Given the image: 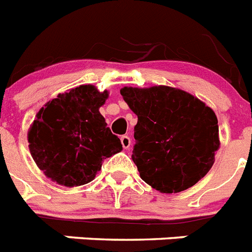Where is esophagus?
<instances>
[{
    "label": "esophagus",
    "instance_id": "obj_1",
    "mask_svg": "<svg viewBox=\"0 0 252 252\" xmlns=\"http://www.w3.org/2000/svg\"><path fill=\"white\" fill-rule=\"evenodd\" d=\"M121 144L125 149H130V147H131L130 136H127V135H124V136H121Z\"/></svg>",
    "mask_w": 252,
    "mask_h": 252
}]
</instances>
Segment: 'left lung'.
Wrapping results in <instances>:
<instances>
[{
  "instance_id": "1",
  "label": "left lung",
  "mask_w": 252,
  "mask_h": 252,
  "mask_svg": "<svg viewBox=\"0 0 252 252\" xmlns=\"http://www.w3.org/2000/svg\"><path fill=\"white\" fill-rule=\"evenodd\" d=\"M121 95L137 116L131 157L143 181L163 193L181 192L210 171L220 144L210 107L164 85L125 87Z\"/></svg>"
}]
</instances>
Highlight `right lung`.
<instances>
[{
  "label": "right lung",
  "mask_w": 252,
  "mask_h": 252,
  "mask_svg": "<svg viewBox=\"0 0 252 252\" xmlns=\"http://www.w3.org/2000/svg\"><path fill=\"white\" fill-rule=\"evenodd\" d=\"M107 98V90L80 85L59 94L36 113L28 132L29 150L52 181L67 188L88 184L105 158L122 150L99 112Z\"/></svg>",
  "instance_id": "obj_1"
}]
</instances>
